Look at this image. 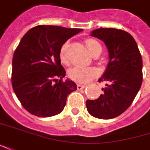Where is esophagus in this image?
Segmentation results:
<instances>
[{
  "instance_id": "34e87169",
  "label": "esophagus",
  "mask_w": 150,
  "mask_h": 150,
  "mask_svg": "<svg viewBox=\"0 0 150 150\" xmlns=\"http://www.w3.org/2000/svg\"><path fill=\"white\" fill-rule=\"evenodd\" d=\"M77 89L78 90H82L83 88H85L86 86V85H82V84H80V83H78L77 85Z\"/></svg>"
}]
</instances>
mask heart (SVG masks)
<instances>
[{"instance_id":"1","label":"heart","mask_w":150,"mask_h":150,"mask_svg":"<svg viewBox=\"0 0 150 150\" xmlns=\"http://www.w3.org/2000/svg\"><path fill=\"white\" fill-rule=\"evenodd\" d=\"M86 45L91 53L101 52V45L100 43L92 38H89L86 41ZM69 42H65L59 50V59L63 64H69ZM99 75V70L94 67H74L69 71V77L73 81L79 83H86Z\"/></svg>"}]
</instances>
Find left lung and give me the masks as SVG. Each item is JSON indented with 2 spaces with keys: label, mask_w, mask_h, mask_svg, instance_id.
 I'll return each instance as SVG.
<instances>
[{
  "label": "left lung",
  "mask_w": 150,
  "mask_h": 150,
  "mask_svg": "<svg viewBox=\"0 0 150 150\" xmlns=\"http://www.w3.org/2000/svg\"><path fill=\"white\" fill-rule=\"evenodd\" d=\"M91 37L105 42L109 61L99 82L107 81L96 100L86 102L91 116L111 119L119 116L132 105L142 84V58L135 39L127 32L101 28L93 30Z\"/></svg>",
  "instance_id": "obj_1"
}]
</instances>
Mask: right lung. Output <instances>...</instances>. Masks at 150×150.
Wrapping results in <instances>:
<instances>
[{"mask_svg":"<svg viewBox=\"0 0 150 150\" xmlns=\"http://www.w3.org/2000/svg\"><path fill=\"white\" fill-rule=\"evenodd\" d=\"M82 29L52 25L36 26L27 32L12 60V86L28 112L42 117L63 111L67 97L77 90L66 75L59 50L67 40Z\"/></svg>","mask_w":150,"mask_h":150,"instance_id":"obj_1","label":"right lung"}]
</instances>
